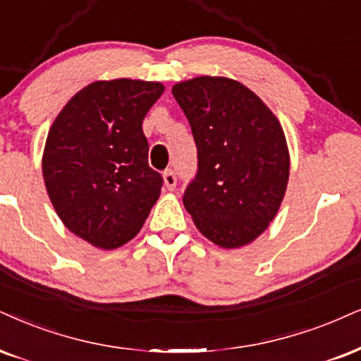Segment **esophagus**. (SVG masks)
<instances>
[{
	"instance_id": "34e87169",
	"label": "esophagus",
	"mask_w": 361,
	"mask_h": 361,
	"mask_svg": "<svg viewBox=\"0 0 361 361\" xmlns=\"http://www.w3.org/2000/svg\"><path fill=\"white\" fill-rule=\"evenodd\" d=\"M164 184H166V188L169 190H172L173 188H176L177 177H176V172H173L172 169H167V171H164Z\"/></svg>"
}]
</instances>
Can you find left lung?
<instances>
[{"mask_svg":"<svg viewBox=\"0 0 361 361\" xmlns=\"http://www.w3.org/2000/svg\"><path fill=\"white\" fill-rule=\"evenodd\" d=\"M197 147V173L184 207L209 241L246 246L264 233L286 192L289 154L283 127L256 93L224 77L172 87Z\"/></svg>","mask_w":361,"mask_h":361,"instance_id":"1","label":"left lung"}]
</instances>
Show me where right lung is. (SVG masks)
<instances>
[{
	"label": "right lung",
	"mask_w": 361,
	"mask_h": 361,
	"mask_svg": "<svg viewBox=\"0 0 361 361\" xmlns=\"http://www.w3.org/2000/svg\"><path fill=\"white\" fill-rule=\"evenodd\" d=\"M159 82H93L63 106L48 132L43 179L61 222L93 246L115 249L144 226L162 189L149 166L142 120Z\"/></svg>",
	"instance_id": "1"
}]
</instances>
